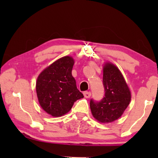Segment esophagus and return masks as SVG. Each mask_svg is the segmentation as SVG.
<instances>
[{
    "instance_id": "obj_1",
    "label": "esophagus",
    "mask_w": 158,
    "mask_h": 158,
    "mask_svg": "<svg viewBox=\"0 0 158 158\" xmlns=\"http://www.w3.org/2000/svg\"><path fill=\"white\" fill-rule=\"evenodd\" d=\"M84 95L85 98H89L90 95H91V93L89 91H85L84 92Z\"/></svg>"
}]
</instances>
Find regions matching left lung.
I'll use <instances>...</instances> for the list:
<instances>
[{
  "mask_svg": "<svg viewBox=\"0 0 158 158\" xmlns=\"http://www.w3.org/2000/svg\"><path fill=\"white\" fill-rule=\"evenodd\" d=\"M105 96L100 101L91 99L90 107L93 117L100 123H110L121 116L129 105L131 93L122 74L113 64L104 66Z\"/></svg>",
  "mask_w": 158,
  "mask_h": 158,
  "instance_id": "left-lung-1",
  "label": "left lung"
}]
</instances>
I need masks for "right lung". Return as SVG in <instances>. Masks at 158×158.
Masks as SVG:
<instances>
[{"mask_svg": "<svg viewBox=\"0 0 158 158\" xmlns=\"http://www.w3.org/2000/svg\"><path fill=\"white\" fill-rule=\"evenodd\" d=\"M73 65V58L63 57L53 63L37 77L36 92L40 105L52 116L67 114L77 100L84 98L72 75Z\"/></svg>", "mask_w": 158, "mask_h": 158, "instance_id": "1", "label": "right lung"}]
</instances>
